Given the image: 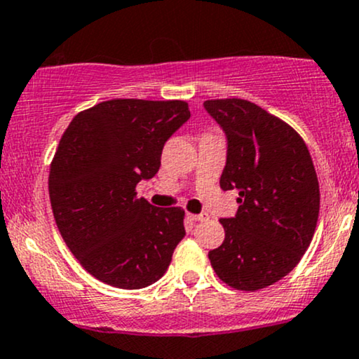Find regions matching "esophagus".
Masks as SVG:
<instances>
[{"label":"esophagus","instance_id":"esophagus-1","mask_svg":"<svg viewBox=\"0 0 359 359\" xmlns=\"http://www.w3.org/2000/svg\"><path fill=\"white\" fill-rule=\"evenodd\" d=\"M188 217L191 218V220H195V222H203V220H206V218H208V215H206V213H198V215L188 213Z\"/></svg>","mask_w":359,"mask_h":359}]
</instances>
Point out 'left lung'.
Wrapping results in <instances>:
<instances>
[{
  "label": "left lung",
  "mask_w": 359,
  "mask_h": 359,
  "mask_svg": "<svg viewBox=\"0 0 359 359\" xmlns=\"http://www.w3.org/2000/svg\"><path fill=\"white\" fill-rule=\"evenodd\" d=\"M226 137L220 187L238 189L235 217L222 218L225 240L208 252L217 276L238 290H259L299 264L319 217V183L302 137L243 99L203 102Z\"/></svg>",
  "instance_id": "1"
}]
</instances>
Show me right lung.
<instances>
[{
  "label": "right lung",
  "mask_w": 359,
  "mask_h": 359,
  "mask_svg": "<svg viewBox=\"0 0 359 359\" xmlns=\"http://www.w3.org/2000/svg\"><path fill=\"white\" fill-rule=\"evenodd\" d=\"M183 100L114 99L77 114L50 166L62 238L95 279L142 289L164 276L183 240L184 212L136 198L161 166L163 147L189 119Z\"/></svg>",
  "instance_id": "add662e5"
}]
</instances>
